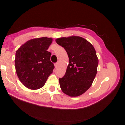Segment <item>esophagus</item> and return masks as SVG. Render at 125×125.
Returning <instances> with one entry per match:
<instances>
[{
    "label": "esophagus",
    "mask_w": 125,
    "mask_h": 125,
    "mask_svg": "<svg viewBox=\"0 0 125 125\" xmlns=\"http://www.w3.org/2000/svg\"><path fill=\"white\" fill-rule=\"evenodd\" d=\"M58 65H59V63L58 62H56L55 64H54V66H55V68H57Z\"/></svg>",
    "instance_id": "esophagus-1"
}]
</instances>
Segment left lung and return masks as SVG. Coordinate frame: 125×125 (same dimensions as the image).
<instances>
[{
  "mask_svg": "<svg viewBox=\"0 0 125 125\" xmlns=\"http://www.w3.org/2000/svg\"><path fill=\"white\" fill-rule=\"evenodd\" d=\"M56 42L65 49L69 57L66 73L59 83L62 91L71 97L84 93L97 74L98 60L93 46L79 36L60 37Z\"/></svg>",
  "mask_w": 125,
  "mask_h": 125,
  "instance_id": "8db88e82",
  "label": "left lung"
}]
</instances>
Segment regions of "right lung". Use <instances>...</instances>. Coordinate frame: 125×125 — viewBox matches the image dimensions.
Listing matches in <instances>:
<instances>
[{
  "label": "right lung",
  "instance_id": "obj_1",
  "mask_svg": "<svg viewBox=\"0 0 125 125\" xmlns=\"http://www.w3.org/2000/svg\"><path fill=\"white\" fill-rule=\"evenodd\" d=\"M52 39H33L21 45L16 52L15 69L21 83L30 89H38L45 85L54 68L48 52Z\"/></svg>",
  "mask_w": 125,
  "mask_h": 125
}]
</instances>
